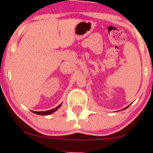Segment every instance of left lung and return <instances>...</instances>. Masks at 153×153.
Masks as SVG:
<instances>
[{
	"label": "left lung",
	"mask_w": 153,
	"mask_h": 153,
	"mask_svg": "<svg viewBox=\"0 0 153 153\" xmlns=\"http://www.w3.org/2000/svg\"><path fill=\"white\" fill-rule=\"evenodd\" d=\"M128 106H127V107H126V108H124V109H126V108H127V107H128ZM124 109H123V110H124Z\"/></svg>",
	"instance_id": "obj_1"
}]
</instances>
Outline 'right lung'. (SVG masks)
Returning <instances> with one entry per match:
<instances>
[{
    "mask_svg": "<svg viewBox=\"0 0 153 153\" xmlns=\"http://www.w3.org/2000/svg\"><path fill=\"white\" fill-rule=\"evenodd\" d=\"M60 106H61V104H60V105H58L57 107L53 108V109H51V110H49V111H32V112L34 113V114H38V115H42V116H47V115H49V114H53V112H55L56 111H57L58 108H60Z\"/></svg>",
    "mask_w": 153,
    "mask_h": 153,
    "instance_id": "right-lung-1",
    "label": "right lung"
}]
</instances>
